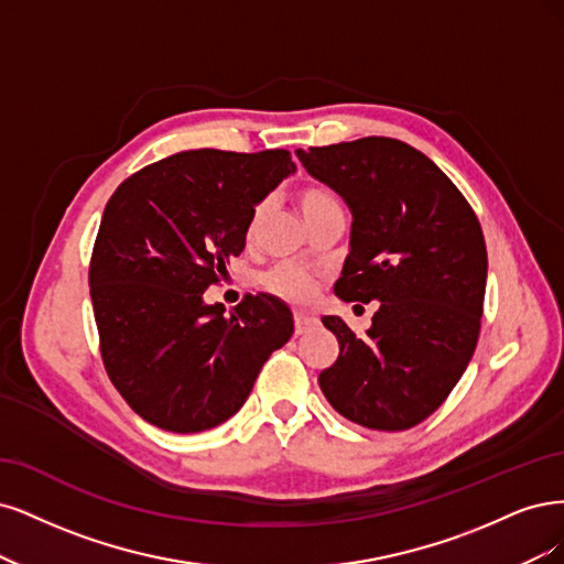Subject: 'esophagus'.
I'll return each instance as SVG.
<instances>
[{"label":"esophagus","mask_w":564,"mask_h":564,"mask_svg":"<svg viewBox=\"0 0 564 564\" xmlns=\"http://www.w3.org/2000/svg\"><path fill=\"white\" fill-rule=\"evenodd\" d=\"M316 325H318V321L314 316L302 314V312L295 314V335H304V333H308L312 328H316Z\"/></svg>","instance_id":"esophagus-1"}]
</instances>
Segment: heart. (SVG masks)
I'll list each match as a JSON object with an SVG mask.
<instances>
[{
	"label": "heart",
	"mask_w": 564,
	"mask_h": 564,
	"mask_svg": "<svg viewBox=\"0 0 564 564\" xmlns=\"http://www.w3.org/2000/svg\"><path fill=\"white\" fill-rule=\"evenodd\" d=\"M297 202H300V208L308 220V225L316 223L323 215L341 210L337 194L328 187H321V185H308V187L300 189ZM260 213L262 210H258L256 217H252L250 234L258 229ZM262 285L269 290V293H274L276 297H283L288 302H308L316 293V279L308 274L306 269H302L293 262H279L269 271H264Z\"/></svg>",
	"instance_id": "obj_1"
}]
</instances>
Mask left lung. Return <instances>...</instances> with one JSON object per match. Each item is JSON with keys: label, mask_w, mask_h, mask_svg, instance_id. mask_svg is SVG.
Wrapping results in <instances>:
<instances>
[{"label": "left lung", "mask_w": 564, "mask_h": 564, "mask_svg": "<svg viewBox=\"0 0 564 564\" xmlns=\"http://www.w3.org/2000/svg\"><path fill=\"white\" fill-rule=\"evenodd\" d=\"M297 156L354 213L335 295L379 302L366 337L339 316L323 318L339 356L318 375L321 391L354 424L412 429L445 403L476 351L482 227L452 180L408 142L372 135Z\"/></svg>", "instance_id": "1"}]
</instances>
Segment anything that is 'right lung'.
<instances>
[{
	"label": "right lung",
	"instance_id": "1",
	"mask_svg": "<svg viewBox=\"0 0 564 564\" xmlns=\"http://www.w3.org/2000/svg\"><path fill=\"white\" fill-rule=\"evenodd\" d=\"M290 173L288 150H189L126 177L107 202L90 302L107 377L144 422L173 433L227 422L293 335L290 308L264 293L229 314L204 302L243 252L256 206Z\"/></svg>",
	"mask_w": 564,
	"mask_h": 564
}]
</instances>
